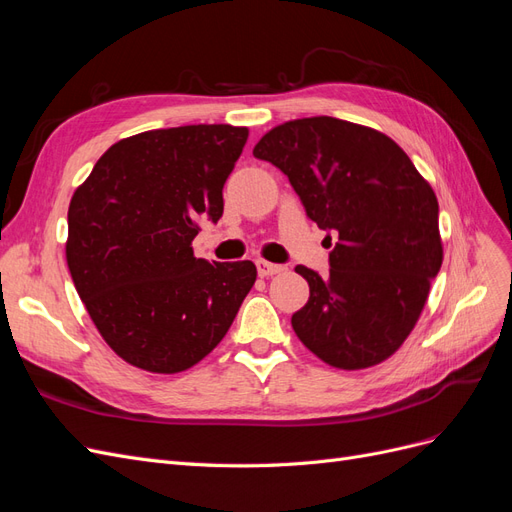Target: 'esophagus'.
Listing matches in <instances>:
<instances>
[{
  "mask_svg": "<svg viewBox=\"0 0 512 512\" xmlns=\"http://www.w3.org/2000/svg\"><path fill=\"white\" fill-rule=\"evenodd\" d=\"M256 269H258L260 277H269V275L284 271L282 265H273V262H267V260H256Z\"/></svg>",
  "mask_w": 512,
  "mask_h": 512,
  "instance_id": "obj_1",
  "label": "esophagus"
}]
</instances>
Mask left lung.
<instances>
[{
	"mask_svg": "<svg viewBox=\"0 0 512 512\" xmlns=\"http://www.w3.org/2000/svg\"><path fill=\"white\" fill-rule=\"evenodd\" d=\"M258 160L288 177L307 218L327 230L329 275L299 265L309 299L292 329L339 369L378 365L404 344L442 267L438 198L389 136L335 117L286 121Z\"/></svg>",
	"mask_w": 512,
	"mask_h": 512,
	"instance_id": "8db88e82",
	"label": "left lung"
}]
</instances>
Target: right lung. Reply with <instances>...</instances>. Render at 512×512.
Returning <instances> with one entry per match:
<instances>
[{"instance_id": "right-lung-1", "label": "right lung", "mask_w": 512, "mask_h": 512, "mask_svg": "<svg viewBox=\"0 0 512 512\" xmlns=\"http://www.w3.org/2000/svg\"><path fill=\"white\" fill-rule=\"evenodd\" d=\"M247 128L151 130L115 143L76 188L66 260L96 329L153 374L190 369L222 342L256 282L252 260L196 258L200 222L218 224Z\"/></svg>"}]
</instances>
